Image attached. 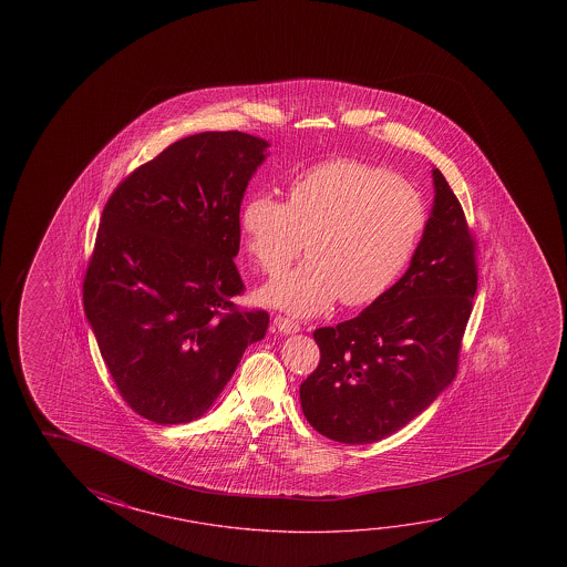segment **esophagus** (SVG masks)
<instances>
[{"instance_id":"obj_1","label":"esophagus","mask_w":567,"mask_h":567,"mask_svg":"<svg viewBox=\"0 0 567 567\" xmlns=\"http://www.w3.org/2000/svg\"><path fill=\"white\" fill-rule=\"evenodd\" d=\"M275 326L279 328L280 332H285V334H295L300 330V324H298L297 320H292V318H288V316H275Z\"/></svg>"}]
</instances>
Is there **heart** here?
Listing matches in <instances>:
<instances>
[{
  "mask_svg": "<svg viewBox=\"0 0 567 567\" xmlns=\"http://www.w3.org/2000/svg\"><path fill=\"white\" fill-rule=\"evenodd\" d=\"M429 221L425 195L391 169L360 159L308 167L288 186V202L272 194L245 199L239 214L247 252L270 280L260 298L298 316L322 312L340 297L365 307L400 279Z\"/></svg>",
  "mask_w": 567,
  "mask_h": 567,
  "instance_id": "obj_1",
  "label": "heart"
}]
</instances>
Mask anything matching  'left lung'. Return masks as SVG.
<instances>
[{
	"mask_svg": "<svg viewBox=\"0 0 567 567\" xmlns=\"http://www.w3.org/2000/svg\"><path fill=\"white\" fill-rule=\"evenodd\" d=\"M433 184L408 272L362 315L315 330L320 362L300 383V403L308 423L338 443L393 435L455 380L478 282L476 243L439 169Z\"/></svg>",
	"mask_w": 567,
	"mask_h": 567,
	"instance_id": "left-lung-1",
	"label": "left lung"
}]
</instances>
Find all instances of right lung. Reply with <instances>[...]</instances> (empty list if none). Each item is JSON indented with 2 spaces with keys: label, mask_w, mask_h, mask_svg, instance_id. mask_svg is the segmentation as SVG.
I'll return each instance as SVG.
<instances>
[{
  "label": "right lung",
  "mask_w": 567,
  "mask_h": 567,
  "mask_svg": "<svg viewBox=\"0 0 567 567\" xmlns=\"http://www.w3.org/2000/svg\"><path fill=\"white\" fill-rule=\"evenodd\" d=\"M267 148L237 131L177 140L104 205L84 315L122 400L158 425L202 417L267 332V310L233 305L243 195Z\"/></svg>",
  "instance_id": "add662e5"
}]
</instances>
